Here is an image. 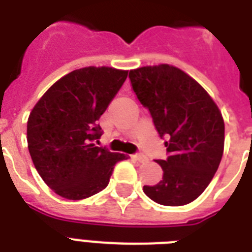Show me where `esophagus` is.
<instances>
[{
    "mask_svg": "<svg viewBox=\"0 0 252 252\" xmlns=\"http://www.w3.org/2000/svg\"><path fill=\"white\" fill-rule=\"evenodd\" d=\"M133 158H134V159H136V161L141 162V163H145V162H148V158H146L145 156H144V154H141V153L134 154Z\"/></svg>",
    "mask_w": 252,
    "mask_h": 252,
    "instance_id": "esophagus-1",
    "label": "esophagus"
}]
</instances>
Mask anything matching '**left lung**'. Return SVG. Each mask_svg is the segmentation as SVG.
Returning a JSON list of instances; mask_svg holds the SVG:
<instances>
[{
  "label": "left lung",
  "instance_id": "left-lung-1",
  "mask_svg": "<svg viewBox=\"0 0 252 252\" xmlns=\"http://www.w3.org/2000/svg\"><path fill=\"white\" fill-rule=\"evenodd\" d=\"M134 94L149 110L167 158L159 183L144 186L156 203L179 207L197 199L213 179L223 153L225 124L207 91L183 70L162 64L129 72Z\"/></svg>",
  "mask_w": 252,
  "mask_h": 252
}]
</instances>
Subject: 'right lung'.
<instances>
[{
	"label": "right lung",
	"instance_id": "obj_1",
	"mask_svg": "<svg viewBox=\"0 0 252 252\" xmlns=\"http://www.w3.org/2000/svg\"><path fill=\"white\" fill-rule=\"evenodd\" d=\"M128 72L107 66L77 69L55 82L31 111L27 144L35 168L57 195L81 200L108 186L124 154L99 148L98 120Z\"/></svg>",
	"mask_w": 252,
	"mask_h": 252
}]
</instances>
